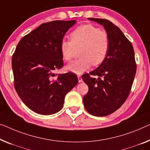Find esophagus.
Instances as JSON below:
<instances>
[{
    "label": "esophagus",
    "mask_w": 150,
    "mask_h": 150,
    "mask_svg": "<svg viewBox=\"0 0 150 150\" xmlns=\"http://www.w3.org/2000/svg\"><path fill=\"white\" fill-rule=\"evenodd\" d=\"M77 77H78V81H79V83L82 82V78H81V75H77Z\"/></svg>",
    "instance_id": "1"
}]
</instances>
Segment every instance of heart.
<instances>
[{
  "label": "heart",
  "mask_w": 150,
  "mask_h": 150,
  "mask_svg": "<svg viewBox=\"0 0 150 150\" xmlns=\"http://www.w3.org/2000/svg\"><path fill=\"white\" fill-rule=\"evenodd\" d=\"M70 42H61L60 50L62 59L71 61L79 51L81 57L66 66V70L76 74L88 71L91 64L98 66L108 54L110 38L108 33L92 25H84L76 28L69 35Z\"/></svg>",
  "instance_id": "1"
}]
</instances>
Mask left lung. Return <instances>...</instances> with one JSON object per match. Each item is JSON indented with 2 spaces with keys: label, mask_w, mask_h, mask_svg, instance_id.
<instances>
[{
  "label": "left lung",
  "mask_w": 150,
  "mask_h": 150,
  "mask_svg": "<svg viewBox=\"0 0 150 150\" xmlns=\"http://www.w3.org/2000/svg\"><path fill=\"white\" fill-rule=\"evenodd\" d=\"M103 25L110 38L108 54L95 70L81 76L89 91L83 98L86 110L91 115L104 117L115 112L130 93L137 65L133 47L121 30L109 20L89 18ZM90 75H98L96 80Z\"/></svg>",
  "instance_id": "8db88e82"
}]
</instances>
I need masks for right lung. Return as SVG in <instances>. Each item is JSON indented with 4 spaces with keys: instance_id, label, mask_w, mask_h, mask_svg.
Instances as JSON below:
<instances>
[{
    "instance_id": "right-lung-1",
    "label": "right lung",
    "mask_w": 150,
    "mask_h": 150,
    "mask_svg": "<svg viewBox=\"0 0 150 150\" xmlns=\"http://www.w3.org/2000/svg\"><path fill=\"white\" fill-rule=\"evenodd\" d=\"M75 23L71 20L41 24L23 37L13 54L15 90L23 103L40 115L61 110L66 94L78 83L74 73H54L64 64L60 45Z\"/></svg>"
}]
</instances>
